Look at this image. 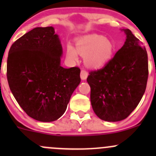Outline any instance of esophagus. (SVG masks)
Listing matches in <instances>:
<instances>
[{"label": "esophagus", "mask_w": 156, "mask_h": 156, "mask_svg": "<svg viewBox=\"0 0 156 156\" xmlns=\"http://www.w3.org/2000/svg\"><path fill=\"white\" fill-rule=\"evenodd\" d=\"M87 76H88V72H87V71L84 70V69L81 70V80L87 79Z\"/></svg>", "instance_id": "obj_1"}]
</instances>
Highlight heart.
<instances>
[{
	"label": "heart",
	"mask_w": 156,
	"mask_h": 156,
	"mask_svg": "<svg viewBox=\"0 0 156 156\" xmlns=\"http://www.w3.org/2000/svg\"><path fill=\"white\" fill-rule=\"evenodd\" d=\"M76 50L71 44L66 46V55L69 59L77 60L78 54L85 56L87 66L93 69L103 67L112 59L115 47L106 37L98 34H91L78 39L75 42Z\"/></svg>",
	"instance_id": "1"
}]
</instances>
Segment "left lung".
Instances as JSON below:
<instances>
[{
    "mask_svg": "<svg viewBox=\"0 0 156 156\" xmlns=\"http://www.w3.org/2000/svg\"><path fill=\"white\" fill-rule=\"evenodd\" d=\"M126 41L103 68L90 72V102L95 114L106 122L125 119L145 93L149 68L145 47L131 31L123 29Z\"/></svg>",
    "mask_w": 156,
    "mask_h": 156,
    "instance_id": "1",
    "label": "left lung"
}]
</instances>
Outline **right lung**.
<instances>
[{"instance_id":"obj_1","label":"right lung","mask_w":156,"mask_h":156,"mask_svg":"<svg viewBox=\"0 0 156 156\" xmlns=\"http://www.w3.org/2000/svg\"><path fill=\"white\" fill-rule=\"evenodd\" d=\"M62 54L52 26L34 28L9 50L7 77L11 92L26 114L39 122L60 118L81 81L78 67L61 66Z\"/></svg>"}]
</instances>
